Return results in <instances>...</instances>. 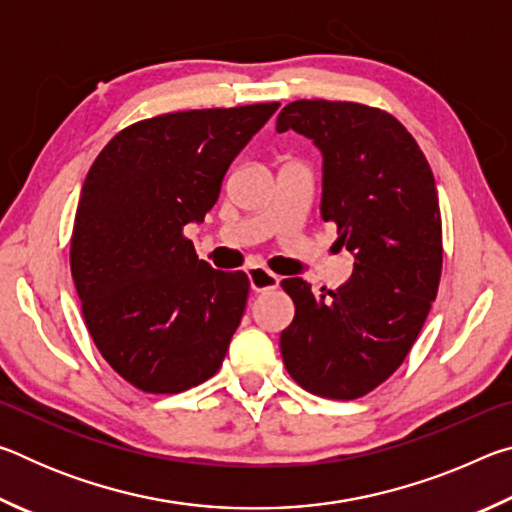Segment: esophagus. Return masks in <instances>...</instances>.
I'll return each mask as SVG.
<instances>
[{
  "label": "esophagus",
  "instance_id": "34e87169",
  "mask_svg": "<svg viewBox=\"0 0 512 512\" xmlns=\"http://www.w3.org/2000/svg\"><path fill=\"white\" fill-rule=\"evenodd\" d=\"M246 273L250 280V289L257 293L277 289V284H280V277H277L273 271H268V268H264V266H250Z\"/></svg>",
  "mask_w": 512,
  "mask_h": 512
}]
</instances>
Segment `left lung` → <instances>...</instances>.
<instances>
[{
  "mask_svg": "<svg viewBox=\"0 0 512 512\" xmlns=\"http://www.w3.org/2000/svg\"><path fill=\"white\" fill-rule=\"evenodd\" d=\"M323 153L320 214L354 255V271L316 298L282 280L296 316L280 336L284 366L305 391L357 400L402 366L443 271V221L433 173L413 135L386 110L300 99L277 115Z\"/></svg>",
  "mask_w": 512,
  "mask_h": 512,
  "instance_id": "left-lung-1",
  "label": "left lung"
}]
</instances>
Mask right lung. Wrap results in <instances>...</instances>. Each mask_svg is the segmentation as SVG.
<instances>
[{"mask_svg": "<svg viewBox=\"0 0 512 512\" xmlns=\"http://www.w3.org/2000/svg\"><path fill=\"white\" fill-rule=\"evenodd\" d=\"M277 108L135 121L88 171L69 248L74 287L101 357L144 393H183L221 368L250 282L198 259L183 230L212 210L230 162Z\"/></svg>", "mask_w": 512, "mask_h": 512, "instance_id": "right-lung-1", "label": "right lung"}]
</instances>
